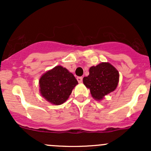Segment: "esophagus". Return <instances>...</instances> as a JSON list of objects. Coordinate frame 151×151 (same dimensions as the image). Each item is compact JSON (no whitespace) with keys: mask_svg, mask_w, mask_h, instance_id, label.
<instances>
[{"mask_svg":"<svg viewBox=\"0 0 151 151\" xmlns=\"http://www.w3.org/2000/svg\"><path fill=\"white\" fill-rule=\"evenodd\" d=\"M77 81H78L79 83H81L82 82H83V77H78L77 78Z\"/></svg>","mask_w":151,"mask_h":151,"instance_id":"34e87169","label":"esophagus"}]
</instances>
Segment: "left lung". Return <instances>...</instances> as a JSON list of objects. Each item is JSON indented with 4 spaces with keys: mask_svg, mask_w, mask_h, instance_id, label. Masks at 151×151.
<instances>
[{
    "mask_svg": "<svg viewBox=\"0 0 151 151\" xmlns=\"http://www.w3.org/2000/svg\"><path fill=\"white\" fill-rule=\"evenodd\" d=\"M119 82V72L109 63H99L91 66L89 75L83 78V83L91 91V96L97 101L116 89Z\"/></svg>",
    "mask_w": 151,
    "mask_h": 151,
    "instance_id": "8db88e82",
    "label": "left lung"
}]
</instances>
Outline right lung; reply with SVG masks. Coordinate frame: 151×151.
<instances>
[{
  "label": "right lung",
  "mask_w": 151,
  "mask_h": 151,
  "mask_svg": "<svg viewBox=\"0 0 151 151\" xmlns=\"http://www.w3.org/2000/svg\"><path fill=\"white\" fill-rule=\"evenodd\" d=\"M77 84L72 73L63 66H57L41 77L40 93L51 104L60 105L68 99Z\"/></svg>",
  "instance_id": "right-lung-1"
}]
</instances>
